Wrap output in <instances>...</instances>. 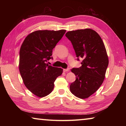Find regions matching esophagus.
<instances>
[{
  "instance_id": "obj_1",
  "label": "esophagus",
  "mask_w": 126,
  "mask_h": 126,
  "mask_svg": "<svg viewBox=\"0 0 126 126\" xmlns=\"http://www.w3.org/2000/svg\"><path fill=\"white\" fill-rule=\"evenodd\" d=\"M64 72H69V68H67V69H63Z\"/></svg>"
}]
</instances>
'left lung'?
Wrapping results in <instances>:
<instances>
[{
	"mask_svg": "<svg viewBox=\"0 0 126 126\" xmlns=\"http://www.w3.org/2000/svg\"><path fill=\"white\" fill-rule=\"evenodd\" d=\"M65 36L71 42L78 61L82 58V66L71 71L76 77L70 85L71 93L81 99L88 98L101 86L107 68L108 58L101 37L91 29L69 31Z\"/></svg>",
	"mask_w": 126,
	"mask_h": 126,
	"instance_id": "left-lung-1",
	"label": "left lung"
}]
</instances>
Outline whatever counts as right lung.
Returning <instances> with one entry per match:
<instances>
[{"label": "right lung", "instance_id": "1", "mask_svg": "<svg viewBox=\"0 0 126 126\" xmlns=\"http://www.w3.org/2000/svg\"><path fill=\"white\" fill-rule=\"evenodd\" d=\"M65 30L37 31L27 36L20 47L19 69L25 87L34 94L43 97L52 92L54 82L62 74L61 68L49 65L52 51Z\"/></svg>", "mask_w": 126, "mask_h": 126}]
</instances>
